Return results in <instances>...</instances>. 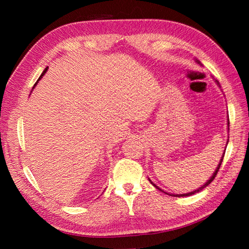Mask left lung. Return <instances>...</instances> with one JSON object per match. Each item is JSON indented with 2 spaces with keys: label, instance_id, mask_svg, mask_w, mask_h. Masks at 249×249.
I'll list each match as a JSON object with an SVG mask.
<instances>
[{
  "label": "left lung",
  "instance_id": "left-lung-1",
  "mask_svg": "<svg viewBox=\"0 0 249 249\" xmlns=\"http://www.w3.org/2000/svg\"><path fill=\"white\" fill-rule=\"evenodd\" d=\"M228 124H229V122H228ZM224 155H225V153H224ZM224 155H223V157H221V160H220V161H219V165H218V167L217 168H216V170H215V172H214V174H213V176H212V178H211L210 179H209V181L208 182H206L204 185H203V186H201L200 188H198L197 190H195V192H192V193H188V194H184V195H170V196H173V197H187V196H192V195H194V194H196V193H198V192H200V190H202L204 187H206V186H208V185L211 183V182H212L213 181V179L215 178V177H216V174H217V172H218V170H219V168H220V166H221V162H223V160H224ZM151 182V181H150ZM152 183V182H151ZM153 184V183H152ZM153 185H154V186L156 187V188H158V189H160V190H161L160 187H157L156 186V185L155 184H153ZM161 192H162V190H161Z\"/></svg>",
  "mask_w": 249,
  "mask_h": 249
}]
</instances>
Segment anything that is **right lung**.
<instances>
[{"label": "right lung", "mask_w": 249, "mask_h": 249, "mask_svg": "<svg viewBox=\"0 0 249 249\" xmlns=\"http://www.w3.org/2000/svg\"><path fill=\"white\" fill-rule=\"evenodd\" d=\"M47 70H48V67H46V68H45V71H43V73H41V75H40V77H39V78H38V80H39V79H40V78H41V77H43V76H44V75H45V72H46V71H47ZM38 80H37V81H38ZM36 83H37V82H36ZM36 83H35V84H36ZM35 84H34V86H35Z\"/></svg>", "instance_id": "right-lung-1"}]
</instances>
